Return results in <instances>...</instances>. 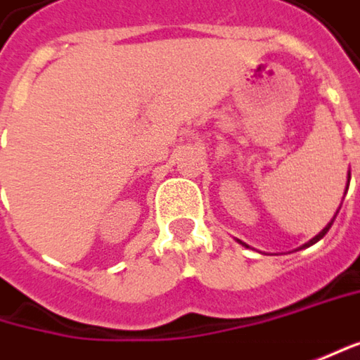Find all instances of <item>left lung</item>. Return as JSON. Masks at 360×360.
Here are the masks:
<instances>
[{"mask_svg":"<svg viewBox=\"0 0 360 360\" xmlns=\"http://www.w3.org/2000/svg\"><path fill=\"white\" fill-rule=\"evenodd\" d=\"M348 180H350V172H348ZM336 215H338V211H336ZM336 215H334V219H336ZM334 219H332V221H330V223H328V225H326V227H323V229H321L320 233H318V236H316V238H314V240H309V242H307V244L303 245V248H307V245H311V244H316V242H320L321 238H323V236H326V233H328V229H330V227H332V223H334Z\"/></svg>","mask_w":360,"mask_h":360,"instance_id":"obj_1","label":"left lung"}]
</instances>
